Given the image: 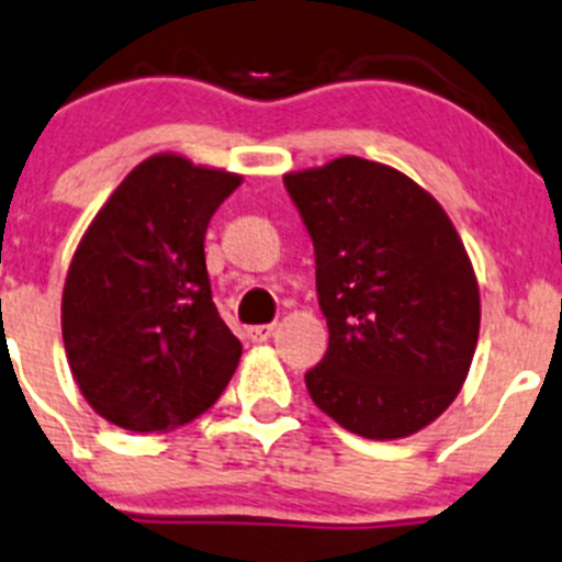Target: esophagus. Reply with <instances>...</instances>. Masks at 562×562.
Instances as JSON below:
<instances>
[{"instance_id":"esophagus-1","label":"esophagus","mask_w":562,"mask_h":562,"mask_svg":"<svg viewBox=\"0 0 562 562\" xmlns=\"http://www.w3.org/2000/svg\"><path fill=\"white\" fill-rule=\"evenodd\" d=\"M272 330H276V325H272V323L250 325V328H248V339L250 341H267L272 336Z\"/></svg>"}]
</instances>
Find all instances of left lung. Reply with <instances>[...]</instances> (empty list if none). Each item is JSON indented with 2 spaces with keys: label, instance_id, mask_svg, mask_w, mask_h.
Returning <instances> with one entry per match:
<instances>
[{
  "label": "left lung",
  "instance_id": "1",
  "mask_svg": "<svg viewBox=\"0 0 562 562\" xmlns=\"http://www.w3.org/2000/svg\"><path fill=\"white\" fill-rule=\"evenodd\" d=\"M317 261L328 350L306 372L319 411L403 438L458 397L480 334L472 261L447 212L389 165L339 157L286 173Z\"/></svg>",
  "mask_w": 562,
  "mask_h": 562
}]
</instances>
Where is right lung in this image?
<instances>
[{
    "instance_id": "1",
    "label": "right lung",
    "mask_w": 562,
    "mask_h": 562,
    "mask_svg": "<svg viewBox=\"0 0 562 562\" xmlns=\"http://www.w3.org/2000/svg\"><path fill=\"white\" fill-rule=\"evenodd\" d=\"M239 181L157 154L85 232L63 290V341L79 392L112 425H187L232 381L243 345L212 301L204 237Z\"/></svg>"
}]
</instances>
